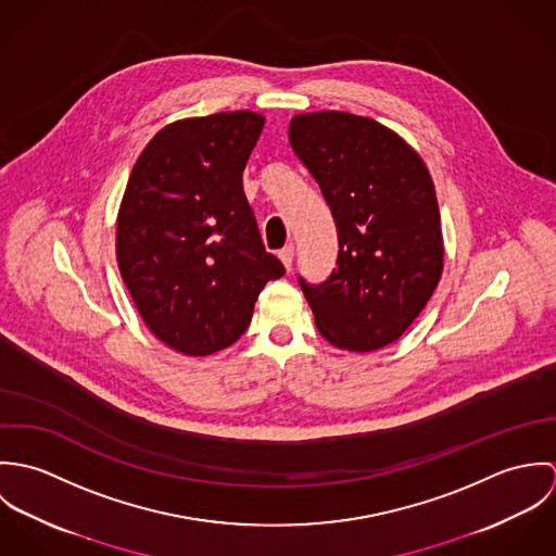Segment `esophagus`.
<instances>
[{
    "mask_svg": "<svg viewBox=\"0 0 556 556\" xmlns=\"http://www.w3.org/2000/svg\"><path fill=\"white\" fill-rule=\"evenodd\" d=\"M293 254H295L293 243L285 245V248L278 252V256H280V261H282V265H285V269H287V271H289V269H291V265H293Z\"/></svg>",
    "mask_w": 556,
    "mask_h": 556,
    "instance_id": "esophagus-1",
    "label": "esophagus"
}]
</instances>
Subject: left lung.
I'll return each instance as SVG.
<instances>
[{
	"instance_id": "left-lung-1",
	"label": "left lung",
	"mask_w": 556,
	"mask_h": 556,
	"mask_svg": "<svg viewBox=\"0 0 556 556\" xmlns=\"http://www.w3.org/2000/svg\"><path fill=\"white\" fill-rule=\"evenodd\" d=\"M289 141L331 210L336 269L320 285L300 276L318 331L368 353L408 329L443 271L441 216L419 154L383 124L344 111L295 115Z\"/></svg>"
}]
</instances>
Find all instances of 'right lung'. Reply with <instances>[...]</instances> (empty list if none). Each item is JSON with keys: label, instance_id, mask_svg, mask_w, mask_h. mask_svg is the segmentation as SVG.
Listing matches in <instances>:
<instances>
[{"label": "right lung", "instance_id": "1", "mask_svg": "<svg viewBox=\"0 0 556 556\" xmlns=\"http://www.w3.org/2000/svg\"><path fill=\"white\" fill-rule=\"evenodd\" d=\"M263 124L252 111L173 122L130 173L117 265L146 325L184 355L231 346L263 287L285 274L265 252L241 184Z\"/></svg>", "mask_w": 556, "mask_h": 556}]
</instances>
